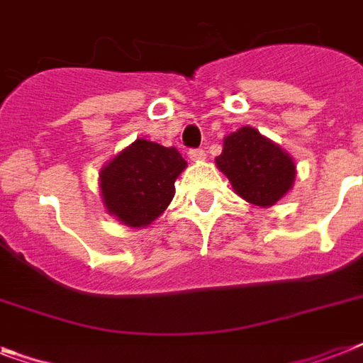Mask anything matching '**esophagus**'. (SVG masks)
I'll return each instance as SVG.
<instances>
[{"instance_id": "1", "label": "esophagus", "mask_w": 363, "mask_h": 363, "mask_svg": "<svg viewBox=\"0 0 363 363\" xmlns=\"http://www.w3.org/2000/svg\"><path fill=\"white\" fill-rule=\"evenodd\" d=\"M188 158L194 160V162H199V160L205 158V150L203 148H190L188 150Z\"/></svg>"}]
</instances>
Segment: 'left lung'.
I'll list each match as a JSON object with an SVG mask.
<instances>
[{
  "label": "left lung",
  "instance_id": "8db88e82",
  "mask_svg": "<svg viewBox=\"0 0 363 363\" xmlns=\"http://www.w3.org/2000/svg\"><path fill=\"white\" fill-rule=\"evenodd\" d=\"M216 165L242 199L259 207L279 201L292 188L296 177L292 158L248 125L224 139Z\"/></svg>",
  "mask_w": 363,
  "mask_h": 363
}]
</instances>
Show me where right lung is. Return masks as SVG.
Wrapping results in <instances>:
<instances>
[{
    "mask_svg": "<svg viewBox=\"0 0 363 363\" xmlns=\"http://www.w3.org/2000/svg\"><path fill=\"white\" fill-rule=\"evenodd\" d=\"M186 162L177 148L137 139L101 169L105 207L122 224L148 226L169 205Z\"/></svg>",
    "mask_w": 363,
    "mask_h": 363,
    "instance_id": "add662e5",
    "label": "right lung"
}]
</instances>
